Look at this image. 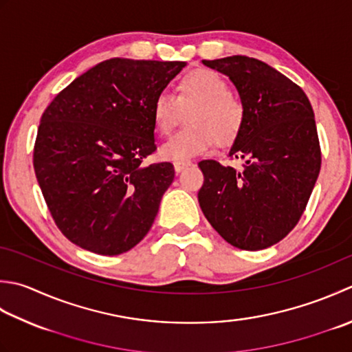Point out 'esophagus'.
<instances>
[{
    "mask_svg": "<svg viewBox=\"0 0 352 352\" xmlns=\"http://www.w3.org/2000/svg\"><path fill=\"white\" fill-rule=\"evenodd\" d=\"M192 164H194L192 162H175L174 163V169H175V172H182L183 169L192 166Z\"/></svg>",
    "mask_w": 352,
    "mask_h": 352,
    "instance_id": "esophagus-1",
    "label": "esophagus"
}]
</instances>
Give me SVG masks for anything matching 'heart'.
Masks as SVG:
<instances>
[{
	"instance_id": "heart-1",
	"label": "heart",
	"mask_w": 352,
	"mask_h": 352,
	"mask_svg": "<svg viewBox=\"0 0 352 352\" xmlns=\"http://www.w3.org/2000/svg\"><path fill=\"white\" fill-rule=\"evenodd\" d=\"M189 126L182 129L160 148L164 160L186 162L201 155L217 142L226 146L235 142L245 122V105L217 72L199 68L177 82L175 94L160 93L151 107L154 128L169 135L186 113Z\"/></svg>"
}]
</instances>
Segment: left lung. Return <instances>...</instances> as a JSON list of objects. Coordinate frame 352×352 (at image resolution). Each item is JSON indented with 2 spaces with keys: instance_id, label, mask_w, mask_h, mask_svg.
<instances>
[{
  "instance_id": "8db88e82",
  "label": "left lung",
  "mask_w": 352,
  "mask_h": 352,
  "mask_svg": "<svg viewBox=\"0 0 352 352\" xmlns=\"http://www.w3.org/2000/svg\"><path fill=\"white\" fill-rule=\"evenodd\" d=\"M229 76L245 105V122L229 151L243 169L198 163V203L210 226L241 250H263L290 233L320 170V146L307 94L273 67L249 56L203 60Z\"/></svg>"
}]
</instances>
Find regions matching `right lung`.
I'll return each instance as SVG.
<instances>
[{"instance_id": "obj_1", "label": "right lung", "mask_w": 352, "mask_h": 352, "mask_svg": "<svg viewBox=\"0 0 352 352\" xmlns=\"http://www.w3.org/2000/svg\"><path fill=\"white\" fill-rule=\"evenodd\" d=\"M184 65L103 60L45 108L33 168L54 223L73 244L114 256L146 236L175 175L169 162L143 163L157 149L151 107Z\"/></svg>"}]
</instances>
